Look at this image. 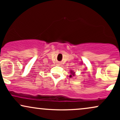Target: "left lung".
<instances>
[{"mask_svg":"<svg viewBox=\"0 0 120 120\" xmlns=\"http://www.w3.org/2000/svg\"><path fill=\"white\" fill-rule=\"evenodd\" d=\"M71 74H72L73 75H74V73L73 72V71H71ZM70 77H71V75H70Z\"/></svg>","mask_w":120,"mask_h":120,"instance_id":"1","label":"left lung"}]
</instances>
